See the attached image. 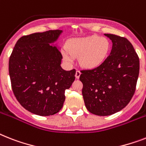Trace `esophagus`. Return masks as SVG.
Listing matches in <instances>:
<instances>
[{
    "instance_id": "obj_1",
    "label": "esophagus",
    "mask_w": 146,
    "mask_h": 146,
    "mask_svg": "<svg viewBox=\"0 0 146 146\" xmlns=\"http://www.w3.org/2000/svg\"><path fill=\"white\" fill-rule=\"evenodd\" d=\"M80 75H81V72H80V71H79V70L76 71L75 76H76V79H79V76H80Z\"/></svg>"
}]
</instances>
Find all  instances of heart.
Instances as JSON below:
<instances>
[{
  "instance_id": "1",
  "label": "heart",
  "mask_w": 146,
  "mask_h": 146,
  "mask_svg": "<svg viewBox=\"0 0 146 146\" xmlns=\"http://www.w3.org/2000/svg\"><path fill=\"white\" fill-rule=\"evenodd\" d=\"M111 44L110 40L98 35L75 38L67 42V49L63 50V57L68 63H73L74 57L79 58L82 67L92 69L99 67L107 58Z\"/></svg>"
}]
</instances>
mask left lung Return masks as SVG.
<instances>
[{"mask_svg": "<svg viewBox=\"0 0 146 146\" xmlns=\"http://www.w3.org/2000/svg\"><path fill=\"white\" fill-rule=\"evenodd\" d=\"M112 40L110 55L99 67L82 70V96L87 110L97 115L114 114L124 109L134 94L139 59L129 40L105 34Z\"/></svg>", "mask_w": 146, "mask_h": 146, "instance_id": "1", "label": "left lung"}]
</instances>
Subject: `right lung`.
Here are the masks:
<instances>
[{
	"label": "right lung",
	"instance_id": "1",
	"mask_svg": "<svg viewBox=\"0 0 146 146\" xmlns=\"http://www.w3.org/2000/svg\"><path fill=\"white\" fill-rule=\"evenodd\" d=\"M62 32L51 30L22 36L9 58L14 95L25 110L35 115L58 112L65 100V90L75 80L76 70L62 69V54L53 44Z\"/></svg>",
	"mask_w": 146,
	"mask_h": 146
}]
</instances>
